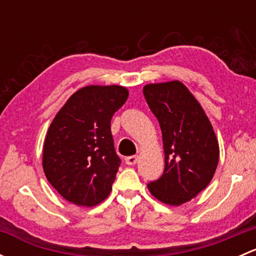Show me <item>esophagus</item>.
<instances>
[{"instance_id":"esophagus-1","label":"esophagus","mask_w":256,"mask_h":256,"mask_svg":"<svg viewBox=\"0 0 256 256\" xmlns=\"http://www.w3.org/2000/svg\"><path fill=\"white\" fill-rule=\"evenodd\" d=\"M125 162L128 164H130V166H132V164H135L136 162H138V156H128V157H126Z\"/></svg>"}]
</instances>
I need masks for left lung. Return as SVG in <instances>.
I'll list each match as a JSON object with an SVG mask.
<instances>
[{
    "instance_id": "1",
    "label": "left lung",
    "mask_w": 256,
    "mask_h": 256,
    "mask_svg": "<svg viewBox=\"0 0 256 256\" xmlns=\"http://www.w3.org/2000/svg\"><path fill=\"white\" fill-rule=\"evenodd\" d=\"M144 96L162 131L164 174L147 184L161 202L180 206L213 178L219 161L216 134L200 102L180 82L148 84Z\"/></svg>"
}]
</instances>
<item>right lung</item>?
Returning a JSON list of instances; mask_svg holds the SVG:
<instances>
[{"label": "right lung", "instance_id": "obj_1", "mask_svg": "<svg viewBox=\"0 0 256 256\" xmlns=\"http://www.w3.org/2000/svg\"><path fill=\"white\" fill-rule=\"evenodd\" d=\"M128 96V89L118 85L82 88L52 121L43 148V170L68 202L92 207L109 196L121 164L110 122Z\"/></svg>", "mask_w": 256, "mask_h": 256}]
</instances>
